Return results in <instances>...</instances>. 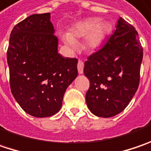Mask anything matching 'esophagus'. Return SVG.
<instances>
[{
	"label": "esophagus",
	"instance_id": "obj_1",
	"mask_svg": "<svg viewBox=\"0 0 151 151\" xmlns=\"http://www.w3.org/2000/svg\"><path fill=\"white\" fill-rule=\"evenodd\" d=\"M78 71L79 74H82L83 73V63L81 60H79L78 63Z\"/></svg>",
	"mask_w": 151,
	"mask_h": 151
}]
</instances>
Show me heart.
Instances as JSON below:
<instances>
[{
	"instance_id": "b5f03b06",
	"label": "heart",
	"mask_w": 151,
	"mask_h": 151,
	"mask_svg": "<svg viewBox=\"0 0 151 151\" xmlns=\"http://www.w3.org/2000/svg\"><path fill=\"white\" fill-rule=\"evenodd\" d=\"M109 33V25L100 22L98 18H88L75 23L71 29V34L63 35V41L70 47H76L75 39L86 36L85 46L88 50L98 49L104 43Z\"/></svg>"
}]
</instances>
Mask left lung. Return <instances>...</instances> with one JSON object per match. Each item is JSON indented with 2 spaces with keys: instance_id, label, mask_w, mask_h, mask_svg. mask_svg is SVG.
Listing matches in <instances>:
<instances>
[{
  "instance_id": "obj_1",
  "label": "left lung",
  "mask_w": 151,
  "mask_h": 151,
  "mask_svg": "<svg viewBox=\"0 0 151 151\" xmlns=\"http://www.w3.org/2000/svg\"><path fill=\"white\" fill-rule=\"evenodd\" d=\"M142 59L138 32L120 17L106 43L84 63L90 83L86 103L93 114L111 117L127 107L139 87Z\"/></svg>"
}]
</instances>
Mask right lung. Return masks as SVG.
<instances>
[{
    "mask_svg": "<svg viewBox=\"0 0 151 151\" xmlns=\"http://www.w3.org/2000/svg\"><path fill=\"white\" fill-rule=\"evenodd\" d=\"M50 14H33L13 28L7 49L12 94L28 114L46 117L63 106L67 88L78 76V59L57 51Z\"/></svg>",
    "mask_w": 151,
    "mask_h": 151,
    "instance_id": "add662e5",
    "label": "right lung"
}]
</instances>
